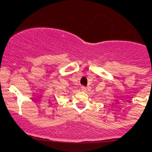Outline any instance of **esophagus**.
Segmentation results:
<instances>
[{
    "label": "esophagus",
    "instance_id": "esophagus-1",
    "mask_svg": "<svg viewBox=\"0 0 152 152\" xmlns=\"http://www.w3.org/2000/svg\"><path fill=\"white\" fill-rule=\"evenodd\" d=\"M81 90H82V91H86V90H87V89H86L85 87H84V86H82V87H81Z\"/></svg>",
    "mask_w": 152,
    "mask_h": 152
}]
</instances>
